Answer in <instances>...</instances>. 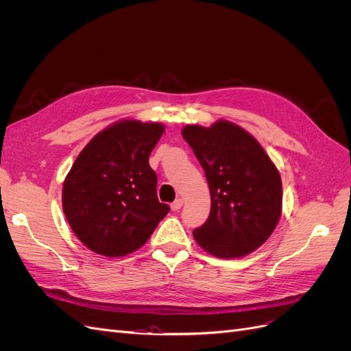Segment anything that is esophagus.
<instances>
[{
    "label": "esophagus",
    "instance_id": "34e87169",
    "mask_svg": "<svg viewBox=\"0 0 351 351\" xmlns=\"http://www.w3.org/2000/svg\"><path fill=\"white\" fill-rule=\"evenodd\" d=\"M182 206H183V200L182 199H176L173 204H171V209L173 210H180V209H182Z\"/></svg>",
    "mask_w": 351,
    "mask_h": 351
}]
</instances>
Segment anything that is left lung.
Masks as SVG:
<instances>
[{
  "mask_svg": "<svg viewBox=\"0 0 351 351\" xmlns=\"http://www.w3.org/2000/svg\"><path fill=\"white\" fill-rule=\"evenodd\" d=\"M182 134L205 169L210 192V214L193 231L196 243L221 259L246 256L278 226V168L249 132L231 121L218 120L210 127L187 124Z\"/></svg>",
  "mask_w": 351,
  "mask_h": 351,
  "instance_id": "1",
  "label": "left lung"
}]
</instances>
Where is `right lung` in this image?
<instances>
[{"label":"right lung","instance_id":"obj_1","mask_svg":"<svg viewBox=\"0 0 351 351\" xmlns=\"http://www.w3.org/2000/svg\"><path fill=\"white\" fill-rule=\"evenodd\" d=\"M161 123L120 120L83 147L62 183V210L89 250L120 258L141 249L168 212L149 155Z\"/></svg>","mask_w":351,"mask_h":351}]
</instances>
